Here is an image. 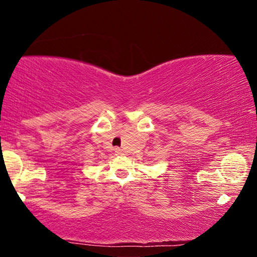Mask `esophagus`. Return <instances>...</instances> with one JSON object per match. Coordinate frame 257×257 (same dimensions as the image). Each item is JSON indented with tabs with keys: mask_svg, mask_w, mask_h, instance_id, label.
<instances>
[{
	"mask_svg": "<svg viewBox=\"0 0 257 257\" xmlns=\"http://www.w3.org/2000/svg\"><path fill=\"white\" fill-rule=\"evenodd\" d=\"M114 153H115V155H123L122 150H120V149H114Z\"/></svg>",
	"mask_w": 257,
	"mask_h": 257,
	"instance_id": "34e87169",
	"label": "esophagus"
}]
</instances>
